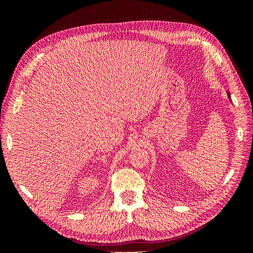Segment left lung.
Returning <instances> with one entry per match:
<instances>
[{
	"label": "left lung",
	"mask_w": 253,
	"mask_h": 253,
	"mask_svg": "<svg viewBox=\"0 0 253 253\" xmlns=\"http://www.w3.org/2000/svg\"><path fill=\"white\" fill-rule=\"evenodd\" d=\"M227 95H228V98L230 99V101H231V96H230V93H229V91H227Z\"/></svg>",
	"instance_id": "8db88e82"
}]
</instances>
